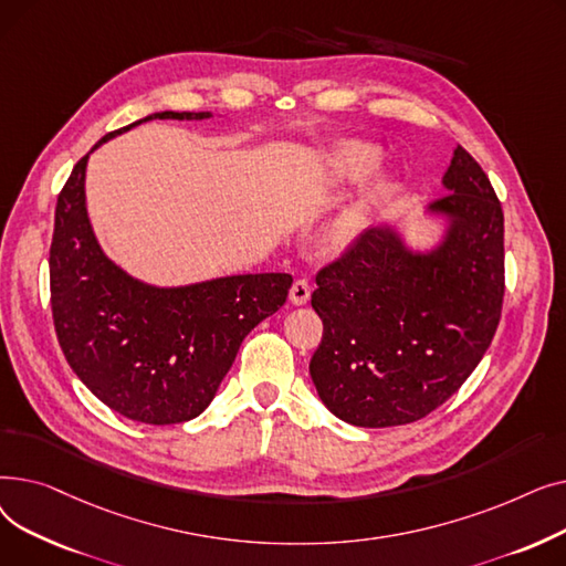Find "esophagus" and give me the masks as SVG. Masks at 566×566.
Masks as SVG:
<instances>
[{
  "label": "esophagus",
  "instance_id": "34e87169",
  "mask_svg": "<svg viewBox=\"0 0 566 566\" xmlns=\"http://www.w3.org/2000/svg\"><path fill=\"white\" fill-rule=\"evenodd\" d=\"M310 295H312L310 282H307V280H295L293 286H291V291H289V301H291L293 305H307Z\"/></svg>",
  "mask_w": 566,
  "mask_h": 566
}]
</instances>
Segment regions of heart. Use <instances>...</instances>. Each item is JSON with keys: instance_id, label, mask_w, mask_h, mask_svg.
Here are the masks:
<instances>
[{"instance_id": "b5f03b06", "label": "heart", "mask_w": 566, "mask_h": 566, "mask_svg": "<svg viewBox=\"0 0 566 566\" xmlns=\"http://www.w3.org/2000/svg\"><path fill=\"white\" fill-rule=\"evenodd\" d=\"M378 148L371 144L342 142L331 154L328 169L337 184H353L360 181V178L378 163ZM380 190L382 186L374 184L371 188H367L365 195H360L353 203H348L342 213H337L323 231L325 245L335 252H344L353 243H358L360 235L367 231L371 222V211L380 197Z\"/></svg>"}]
</instances>
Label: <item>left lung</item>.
Masks as SVG:
<instances>
[{
    "instance_id": "1",
    "label": "left lung",
    "mask_w": 566,
    "mask_h": 566,
    "mask_svg": "<svg viewBox=\"0 0 566 566\" xmlns=\"http://www.w3.org/2000/svg\"><path fill=\"white\" fill-rule=\"evenodd\" d=\"M440 222L412 248L399 222L369 227L316 275L312 307L323 339L312 355L316 392L339 420L385 429L448 401L480 365L504 295V218L489 176L463 146L442 174Z\"/></svg>"
}]
</instances>
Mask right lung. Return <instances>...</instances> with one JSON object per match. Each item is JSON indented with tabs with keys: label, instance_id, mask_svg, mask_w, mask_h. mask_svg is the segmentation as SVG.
<instances>
[{
	"label": "right lung",
	"instance_id": "1",
	"mask_svg": "<svg viewBox=\"0 0 566 566\" xmlns=\"http://www.w3.org/2000/svg\"><path fill=\"white\" fill-rule=\"evenodd\" d=\"M211 116L165 109L107 133L73 167L56 199L50 293L59 346L107 408L144 424H178L201 415L243 339L284 305L293 282L289 273H256L158 286L133 277L98 243L84 195L88 156L154 118Z\"/></svg>",
	"mask_w": 566,
	"mask_h": 566
}]
</instances>
